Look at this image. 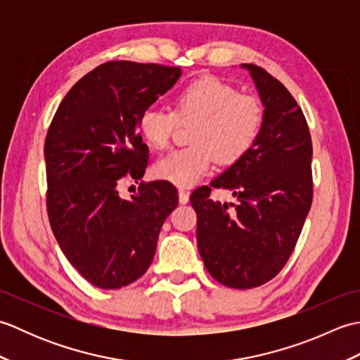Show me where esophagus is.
I'll return each instance as SVG.
<instances>
[{"instance_id": "esophagus-1", "label": "esophagus", "mask_w": 360, "mask_h": 360, "mask_svg": "<svg viewBox=\"0 0 360 360\" xmlns=\"http://www.w3.org/2000/svg\"><path fill=\"white\" fill-rule=\"evenodd\" d=\"M179 202L181 204H187L188 202V192H186L184 188L179 190Z\"/></svg>"}]
</instances>
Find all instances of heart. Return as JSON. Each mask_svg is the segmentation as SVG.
I'll return each mask as SVG.
<instances>
[{
  "instance_id": "heart-1",
  "label": "heart",
  "mask_w": 360,
  "mask_h": 360,
  "mask_svg": "<svg viewBox=\"0 0 360 360\" xmlns=\"http://www.w3.org/2000/svg\"><path fill=\"white\" fill-rule=\"evenodd\" d=\"M179 124H192L187 147L173 150L153 165V174L178 187L201 181L215 162L233 165L255 147L264 125L259 98L232 83L204 77L174 97L173 111L150 106L137 119V131L153 148H165Z\"/></svg>"
}]
</instances>
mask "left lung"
Returning <instances> with one entry per match:
<instances>
[{
	"mask_svg": "<svg viewBox=\"0 0 360 360\" xmlns=\"http://www.w3.org/2000/svg\"><path fill=\"white\" fill-rule=\"evenodd\" d=\"M243 68L264 105L263 131L249 155L210 184L238 202L210 200L209 186L190 196L202 262L213 278L233 289L262 286L285 267L312 204V142L302 108L263 68Z\"/></svg>",
	"mask_w": 360,
	"mask_h": 360,
	"instance_id": "left-lung-1",
	"label": "left lung"
}]
</instances>
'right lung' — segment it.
Returning <instances> with one entry per match:
<instances>
[{
  "mask_svg": "<svg viewBox=\"0 0 360 360\" xmlns=\"http://www.w3.org/2000/svg\"><path fill=\"white\" fill-rule=\"evenodd\" d=\"M179 75V66L106 62L83 75L53 114L44 141L49 223L68 262L97 288H124L147 272L160 227L178 205L167 181L141 182L129 201L117 187L142 179L147 145L137 119Z\"/></svg>",
  "mask_w": 360,
  "mask_h": 360,
  "instance_id": "obj_1",
  "label": "right lung"
}]
</instances>
